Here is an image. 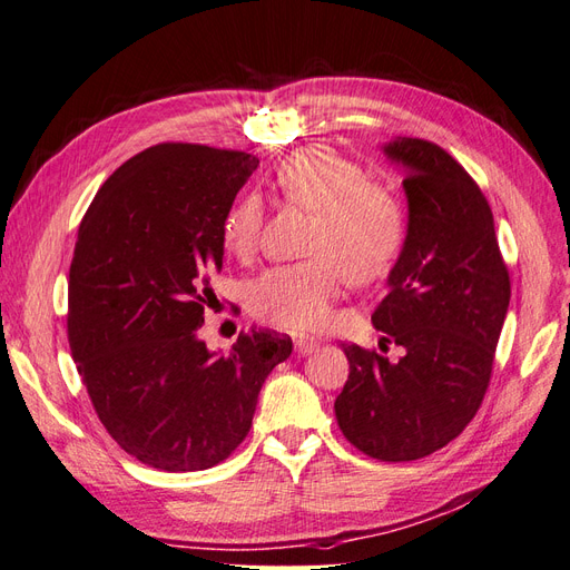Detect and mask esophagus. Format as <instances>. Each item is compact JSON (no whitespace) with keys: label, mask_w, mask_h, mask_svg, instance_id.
Segmentation results:
<instances>
[{"label":"esophagus","mask_w":570,"mask_h":570,"mask_svg":"<svg viewBox=\"0 0 570 570\" xmlns=\"http://www.w3.org/2000/svg\"><path fill=\"white\" fill-rule=\"evenodd\" d=\"M316 350H318V342H314V340H304V337H297V340H295V352L302 354V356L312 354V352H316Z\"/></svg>","instance_id":"esophagus-1"}]
</instances>
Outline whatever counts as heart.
I'll return each instance as SVG.
<instances>
[{"label": "heart", "mask_w": 570, "mask_h": 570, "mask_svg": "<svg viewBox=\"0 0 570 570\" xmlns=\"http://www.w3.org/2000/svg\"><path fill=\"white\" fill-rule=\"evenodd\" d=\"M278 193L314 212L306 252L312 258L258 275L249 292L256 318L292 333L327 323L347 275L366 283L383 275L402 249L404 209L390 187L366 180L364 168L325 145L287 157L273 178ZM264 204L239 197L220 223L226 249L249 258L258 245Z\"/></svg>", "instance_id": "heart-1"}]
</instances>
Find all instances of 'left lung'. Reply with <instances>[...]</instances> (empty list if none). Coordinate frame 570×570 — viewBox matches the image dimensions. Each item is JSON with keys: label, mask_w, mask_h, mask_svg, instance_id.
<instances>
[{"label": "left lung", "mask_w": 570, "mask_h": 570, "mask_svg": "<svg viewBox=\"0 0 570 570\" xmlns=\"http://www.w3.org/2000/svg\"><path fill=\"white\" fill-rule=\"evenodd\" d=\"M385 157L404 168L406 237L371 321L404 347L392 361L342 344L350 377L335 419L358 452L413 461L452 442L485 396L511 283L485 195L442 147L394 137Z\"/></svg>", "instance_id": "obj_1"}]
</instances>
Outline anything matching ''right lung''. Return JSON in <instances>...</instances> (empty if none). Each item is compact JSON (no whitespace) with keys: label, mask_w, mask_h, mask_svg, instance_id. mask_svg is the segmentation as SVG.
<instances>
[{"label":"right lung","mask_w":570,"mask_h":570,"mask_svg":"<svg viewBox=\"0 0 570 570\" xmlns=\"http://www.w3.org/2000/svg\"><path fill=\"white\" fill-rule=\"evenodd\" d=\"M256 166L245 151L149 147L114 170L78 228L68 344L99 421L151 469L228 459L268 373L292 354L289 337L256 327L226 356L197 337L223 266V216Z\"/></svg>","instance_id":"right-lung-1"}]
</instances>
